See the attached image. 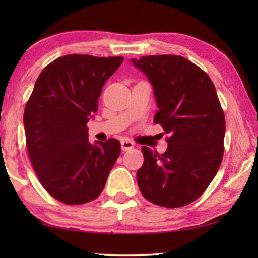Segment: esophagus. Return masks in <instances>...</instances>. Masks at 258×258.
I'll use <instances>...</instances> for the list:
<instances>
[{"label": "esophagus", "instance_id": "1", "mask_svg": "<svg viewBox=\"0 0 258 258\" xmlns=\"http://www.w3.org/2000/svg\"><path fill=\"white\" fill-rule=\"evenodd\" d=\"M121 147H122V150L123 151H126V150H130L134 148V143L132 141L129 140H122L121 141Z\"/></svg>", "mask_w": 258, "mask_h": 258}]
</instances>
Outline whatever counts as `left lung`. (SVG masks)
Returning <instances> with one entry per match:
<instances>
[{"label": "left lung", "instance_id": "obj_1", "mask_svg": "<svg viewBox=\"0 0 258 258\" xmlns=\"http://www.w3.org/2000/svg\"><path fill=\"white\" fill-rule=\"evenodd\" d=\"M132 63L153 86L158 107L154 121L169 134L164 154L142 148L139 188L157 206H186L208 188L223 158L225 119L216 89L202 69L182 56H143Z\"/></svg>", "mask_w": 258, "mask_h": 258}]
</instances>
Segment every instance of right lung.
Returning <instances> with one entry per match:
<instances>
[{
    "instance_id": "right-lung-1",
    "label": "right lung",
    "mask_w": 258,
    "mask_h": 258,
    "mask_svg": "<svg viewBox=\"0 0 258 258\" xmlns=\"http://www.w3.org/2000/svg\"><path fill=\"white\" fill-rule=\"evenodd\" d=\"M123 57L62 56L42 70L24 109L31 164L43 188L59 202L83 204L100 196L121 144H91L87 123L97 111L102 88Z\"/></svg>"
}]
</instances>
